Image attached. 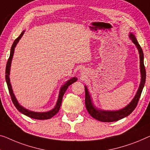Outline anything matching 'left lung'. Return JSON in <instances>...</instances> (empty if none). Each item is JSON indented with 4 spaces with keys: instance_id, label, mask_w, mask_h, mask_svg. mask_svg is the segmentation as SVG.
I'll use <instances>...</instances> for the list:
<instances>
[{
    "instance_id": "8db88e82",
    "label": "left lung",
    "mask_w": 150,
    "mask_h": 150,
    "mask_svg": "<svg viewBox=\"0 0 150 150\" xmlns=\"http://www.w3.org/2000/svg\"><path fill=\"white\" fill-rule=\"evenodd\" d=\"M129 38L132 40V42L135 44L136 47L138 49L139 54V59H140V71H141V76H142V79H141L140 85L139 89L136 93V94L130 103H129L127 106L120 110H116V111H110V110H102L97 108L96 107L93 106V102L91 101V96L89 95L88 89L87 87L85 86V92H86V98H85V104L87 108V110L88 111L91 117L94 118L99 121L101 122H114L117 121L120 119H122L125 117L129 116L132 112L135 110V108L137 106L138 102L142 94L143 88H144L145 83H146V68L144 66V52H143L142 48H141L140 45L138 43L137 39L135 35L132 33H130L129 34Z\"/></svg>"
}]
</instances>
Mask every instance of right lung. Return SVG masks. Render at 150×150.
<instances>
[{"mask_svg":"<svg viewBox=\"0 0 150 150\" xmlns=\"http://www.w3.org/2000/svg\"><path fill=\"white\" fill-rule=\"evenodd\" d=\"M25 32V31H23V32H21V34L19 35V36L17 38V39H15V40L13 42L12 46H11V53H10V56L9 58H8L7 63H6V71H5V79H6V84H7L8 86V91H9V93L11 95V100H12L13 103L14 104L15 106L16 107V108L19 110L20 112H21L23 115H25L28 117L34 118V119H38V120H45V119H49V118H52L54 117L56 114H57L58 112L59 111L60 107H61V105L62 103V97L65 93V91L67 89L68 87L74 83L75 81H77V79L76 77H73L71 78V79L68 80L65 83H64L63 86H62L61 89H60V92H59V98H58V100L57 102V104L54 108L50 111L48 112H33L31 110H29L28 109H26L25 108H23V106H21L19 104V102H17V100L15 98L14 93H13V89H12V87H11V84L10 83V78H9V74H10V69H11V61H12V59H13V54H14V50H15V48L17 44L19 42V40L21 38V37L23 36V33Z\"/></svg>","mask_w":150,"mask_h":150,"instance_id":"right-lung-1","label":"right lung"}]
</instances>
